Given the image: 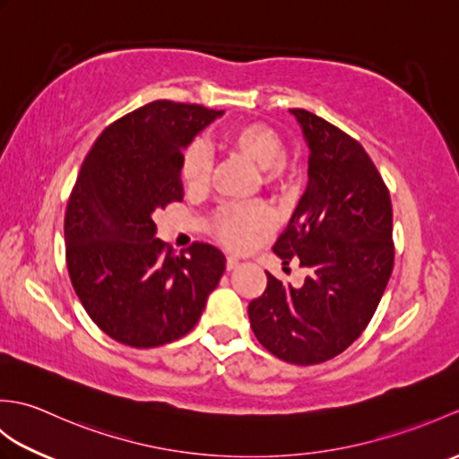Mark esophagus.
Segmentation results:
<instances>
[{
  "mask_svg": "<svg viewBox=\"0 0 459 459\" xmlns=\"http://www.w3.org/2000/svg\"><path fill=\"white\" fill-rule=\"evenodd\" d=\"M238 266V258L235 256H227V270H235Z\"/></svg>",
  "mask_w": 459,
  "mask_h": 459,
  "instance_id": "esophagus-1",
  "label": "esophagus"
}]
</instances>
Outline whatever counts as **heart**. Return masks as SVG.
<instances>
[{"mask_svg":"<svg viewBox=\"0 0 459 459\" xmlns=\"http://www.w3.org/2000/svg\"><path fill=\"white\" fill-rule=\"evenodd\" d=\"M221 142L229 152H235L258 165L262 169V183L268 187H286L290 181V168L281 160L284 145H281L278 134L266 124L250 122L235 126L222 134ZM181 178L185 187L191 191L207 187L211 178V155L201 143H191L183 152ZM270 224L272 211L264 203H230L219 209L214 230L229 248L242 250L250 245L258 230L268 229Z\"/></svg>","mask_w":459,"mask_h":459,"instance_id":"1","label":"heart"}]
</instances>
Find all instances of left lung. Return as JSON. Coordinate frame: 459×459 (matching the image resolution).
Segmentation results:
<instances>
[{
	"label": "left lung",
	"mask_w": 459,
	"mask_h": 459,
	"mask_svg": "<svg viewBox=\"0 0 459 459\" xmlns=\"http://www.w3.org/2000/svg\"><path fill=\"white\" fill-rule=\"evenodd\" d=\"M290 112L309 148L307 187L272 250L309 274L294 288L266 272L248 317L272 355L317 365L343 353L375 316L394 264L393 204L363 145L316 114Z\"/></svg>",
	"instance_id": "8db88e82"
}]
</instances>
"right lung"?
I'll use <instances>...</instances> for the list:
<instances>
[{"label":"right lung","mask_w":459,"mask_h":459,"mask_svg":"<svg viewBox=\"0 0 459 459\" xmlns=\"http://www.w3.org/2000/svg\"><path fill=\"white\" fill-rule=\"evenodd\" d=\"M222 116L155 100L110 124L91 148L65 212L66 268L91 319L118 343L150 349L187 335L224 272V255L155 238L153 212L183 201V150Z\"/></svg>","instance_id":"1"}]
</instances>
